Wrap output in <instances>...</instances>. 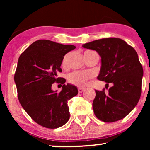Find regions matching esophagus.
<instances>
[{
    "label": "esophagus",
    "instance_id": "esophagus-1",
    "mask_svg": "<svg viewBox=\"0 0 150 150\" xmlns=\"http://www.w3.org/2000/svg\"><path fill=\"white\" fill-rule=\"evenodd\" d=\"M77 90H78V92H79V93H82V92L84 91V89H83V88H80V87H79V88L77 89Z\"/></svg>",
    "mask_w": 150,
    "mask_h": 150
}]
</instances>
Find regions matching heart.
<instances>
[{"instance_id":"1","label":"heart","mask_w":150,"mask_h":150,"mask_svg":"<svg viewBox=\"0 0 150 150\" xmlns=\"http://www.w3.org/2000/svg\"><path fill=\"white\" fill-rule=\"evenodd\" d=\"M66 63V58L63 60V65H65ZM92 77V73L89 71H74L70 73L68 76V80L70 83L74 85L85 86L87 83V81Z\"/></svg>"}]
</instances>
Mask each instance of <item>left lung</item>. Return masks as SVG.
Listing matches in <instances>:
<instances>
[{"instance_id": "left-lung-1", "label": "left lung", "mask_w": 150, "mask_h": 150, "mask_svg": "<svg viewBox=\"0 0 150 150\" xmlns=\"http://www.w3.org/2000/svg\"><path fill=\"white\" fill-rule=\"evenodd\" d=\"M84 48L95 50L101 57L97 79L111 84L108 92L95 90L94 115L106 123L125 118L137 105L141 95L143 68L137 53L119 38H104L87 43Z\"/></svg>"}]
</instances>
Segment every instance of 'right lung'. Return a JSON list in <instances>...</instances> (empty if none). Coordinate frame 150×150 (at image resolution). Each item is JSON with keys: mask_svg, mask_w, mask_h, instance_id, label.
I'll return each mask as SVG.
<instances>
[{"mask_svg": "<svg viewBox=\"0 0 150 150\" xmlns=\"http://www.w3.org/2000/svg\"><path fill=\"white\" fill-rule=\"evenodd\" d=\"M50 40H37L20 55L14 79L20 104L32 119L46 128L63 126L70 118L68 101L77 95L75 86L65 85V79L57 77L62 72L64 56L75 49ZM54 82L63 85L53 92Z\"/></svg>", "mask_w": 150, "mask_h": 150, "instance_id": "1", "label": "right lung"}]
</instances>
